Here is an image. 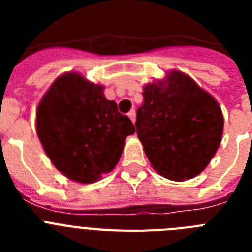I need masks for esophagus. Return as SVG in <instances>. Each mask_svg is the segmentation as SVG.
<instances>
[{"label":"esophagus","mask_w":252,"mask_h":252,"mask_svg":"<svg viewBox=\"0 0 252 252\" xmlns=\"http://www.w3.org/2000/svg\"><path fill=\"white\" fill-rule=\"evenodd\" d=\"M127 115H128V117H130V119H131V121H132L133 124H135V121H136V111L131 110L130 112L127 113Z\"/></svg>","instance_id":"obj_1"}]
</instances>
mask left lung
<instances>
[{"label": "left lung", "instance_id": "8db88e82", "mask_svg": "<svg viewBox=\"0 0 252 252\" xmlns=\"http://www.w3.org/2000/svg\"><path fill=\"white\" fill-rule=\"evenodd\" d=\"M142 95L135 126L151 166L175 182L197 177L222 140L220 104L179 70L146 84Z\"/></svg>", "mask_w": 252, "mask_h": 252}]
</instances>
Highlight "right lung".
Wrapping results in <instances>:
<instances>
[{
  "mask_svg": "<svg viewBox=\"0 0 252 252\" xmlns=\"http://www.w3.org/2000/svg\"><path fill=\"white\" fill-rule=\"evenodd\" d=\"M36 132L55 168L88 184L115 168L135 126L104 97L103 86L69 72L58 77L40 101Z\"/></svg>",
  "mask_w": 252,
  "mask_h": 252,
  "instance_id": "1",
  "label": "right lung"
}]
</instances>
